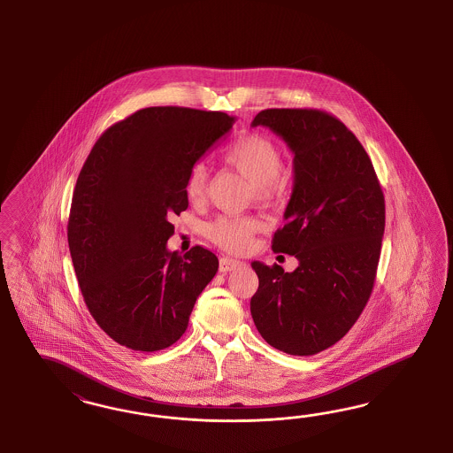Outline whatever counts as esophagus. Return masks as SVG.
I'll use <instances>...</instances> for the list:
<instances>
[{
	"instance_id": "34e87169",
	"label": "esophagus",
	"mask_w": 453,
	"mask_h": 453,
	"mask_svg": "<svg viewBox=\"0 0 453 453\" xmlns=\"http://www.w3.org/2000/svg\"><path fill=\"white\" fill-rule=\"evenodd\" d=\"M242 262L235 261V259H229V257H222L219 261V271L220 273H231L235 271L237 267H241Z\"/></svg>"
}]
</instances>
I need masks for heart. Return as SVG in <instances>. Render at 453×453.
Segmentation results:
<instances>
[{
  "label": "heart",
  "mask_w": 453,
  "mask_h": 453,
  "mask_svg": "<svg viewBox=\"0 0 453 453\" xmlns=\"http://www.w3.org/2000/svg\"><path fill=\"white\" fill-rule=\"evenodd\" d=\"M222 157L226 163L234 165L242 176H246L259 197H271L280 189V171L282 156L269 137L261 134H246L229 144ZM207 189V169L203 163L189 167L184 182V191L189 201H201ZM261 227L259 220L254 218H227L222 216L207 227V235L218 246L241 252L244 250L252 235Z\"/></svg>",
  "instance_id": "1"
}]
</instances>
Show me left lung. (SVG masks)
Instances as JSON below:
<instances>
[{"label":"left lung","instance_id":"8db88e82","mask_svg":"<svg viewBox=\"0 0 453 453\" xmlns=\"http://www.w3.org/2000/svg\"><path fill=\"white\" fill-rule=\"evenodd\" d=\"M294 154V186L273 250L299 265L252 262L259 288L250 314L264 341L290 356L339 342L371 297L385 229L384 192L369 154L337 118L319 110H264Z\"/></svg>","mask_w":453,"mask_h":453}]
</instances>
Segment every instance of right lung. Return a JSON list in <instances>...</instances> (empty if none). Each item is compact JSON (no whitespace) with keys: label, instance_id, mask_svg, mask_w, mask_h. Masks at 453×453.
<instances>
[{"label":"right lung","instance_id":"add662e5","mask_svg":"<svg viewBox=\"0 0 453 453\" xmlns=\"http://www.w3.org/2000/svg\"><path fill=\"white\" fill-rule=\"evenodd\" d=\"M226 112L156 106L112 124L73 192L68 244L82 297L114 342L156 352L178 342L218 273L216 254L167 250L189 206L186 174L233 129Z\"/></svg>","mask_w":453,"mask_h":453}]
</instances>
